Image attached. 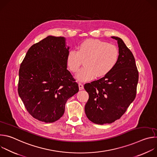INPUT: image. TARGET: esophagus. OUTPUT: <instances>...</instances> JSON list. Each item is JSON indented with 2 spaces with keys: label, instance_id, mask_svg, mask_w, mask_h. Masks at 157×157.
<instances>
[{
  "label": "esophagus",
  "instance_id": "esophagus-1",
  "mask_svg": "<svg viewBox=\"0 0 157 157\" xmlns=\"http://www.w3.org/2000/svg\"><path fill=\"white\" fill-rule=\"evenodd\" d=\"M84 88V86H83V84L81 82H79V90H82V89H83Z\"/></svg>",
  "mask_w": 157,
  "mask_h": 157
}]
</instances>
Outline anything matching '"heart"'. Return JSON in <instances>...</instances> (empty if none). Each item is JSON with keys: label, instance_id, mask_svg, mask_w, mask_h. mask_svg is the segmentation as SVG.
<instances>
[{"label": "heart", "instance_id": "heart-1", "mask_svg": "<svg viewBox=\"0 0 157 157\" xmlns=\"http://www.w3.org/2000/svg\"><path fill=\"white\" fill-rule=\"evenodd\" d=\"M119 50L114 44L89 39L82 42L78 50H70L66 56V63L73 73H76L84 59V67L76 75L80 81H90L101 78L113 70L119 59Z\"/></svg>", "mask_w": 157, "mask_h": 157}]
</instances>
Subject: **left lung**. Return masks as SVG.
Masks as SVG:
<instances>
[{"label":"left lung","mask_w":157,"mask_h":157,"mask_svg":"<svg viewBox=\"0 0 157 157\" xmlns=\"http://www.w3.org/2000/svg\"><path fill=\"white\" fill-rule=\"evenodd\" d=\"M119 59L108 74L84 84L89 99L84 107L87 117L96 124L113 123L120 119L136 98L139 72L131 51L118 36Z\"/></svg>","instance_id":"left-lung-1"}]
</instances>
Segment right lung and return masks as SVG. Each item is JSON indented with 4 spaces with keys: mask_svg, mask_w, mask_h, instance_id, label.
<instances>
[{
    "mask_svg": "<svg viewBox=\"0 0 157 157\" xmlns=\"http://www.w3.org/2000/svg\"><path fill=\"white\" fill-rule=\"evenodd\" d=\"M69 50L64 37L49 35L33 44L20 64L18 95L29 113L40 121H58L67 100L79 91L67 70Z\"/></svg>",
    "mask_w": 157,
    "mask_h": 157,
    "instance_id": "1",
    "label": "right lung"
}]
</instances>
